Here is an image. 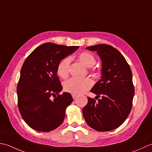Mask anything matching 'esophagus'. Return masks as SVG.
Returning <instances> with one entry per match:
<instances>
[{"label": "esophagus", "instance_id": "esophagus-1", "mask_svg": "<svg viewBox=\"0 0 152 152\" xmlns=\"http://www.w3.org/2000/svg\"><path fill=\"white\" fill-rule=\"evenodd\" d=\"M72 97H73V98L74 99V100H75V99H76L77 98V95H76V94H72Z\"/></svg>", "mask_w": 152, "mask_h": 152}]
</instances>
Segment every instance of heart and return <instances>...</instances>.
I'll use <instances>...</instances> for the list:
<instances>
[{
    "label": "heart",
    "mask_w": 152,
    "mask_h": 152,
    "mask_svg": "<svg viewBox=\"0 0 152 152\" xmlns=\"http://www.w3.org/2000/svg\"><path fill=\"white\" fill-rule=\"evenodd\" d=\"M78 58L85 66L86 67H91L96 64V58L91 53L84 52L78 56ZM70 57L64 58L57 67L58 75L63 79L66 78L69 74V66L71 63ZM92 86V81L88 79H77L72 78L64 83V90L67 92L72 94H81L85 93L86 91Z\"/></svg>",
    "instance_id": "b5f03b06"
}]
</instances>
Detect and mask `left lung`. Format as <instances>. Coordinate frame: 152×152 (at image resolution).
<instances>
[{"instance_id": "1", "label": "left lung", "mask_w": 152, "mask_h": 152, "mask_svg": "<svg viewBox=\"0 0 152 152\" xmlns=\"http://www.w3.org/2000/svg\"><path fill=\"white\" fill-rule=\"evenodd\" d=\"M86 49L97 52L100 58L101 79L91 91L96 97L102 98L96 102L88 97V103L83 108V117L96 131H112L122 125L132 109L134 88L131 69L121 53L112 46L101 44Z\"/></svg>"}]
</instances>
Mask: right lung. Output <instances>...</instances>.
<instances>
[{
  "mask_svg": "<svg viewBox=\"0 0 152 152\" xmlns=\"http://www.w3.org/2000/svg\"><path fill=\"white\" fill-rule=\"evenodd\" d=\"M78 48L46 42L36 48L25 60L17 86L18 108L31 129L50 132L63 123L73 98L69 92L58 94L62 86L57 67L61 60ZM52 95L54 100H51Z\"/></svg>",
  "mask_w": 152,
  "mask_h": 152,
  "instance_id": "obj_1",
  "label": "right lung"
}]
</instances>
